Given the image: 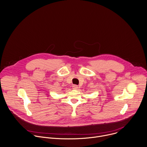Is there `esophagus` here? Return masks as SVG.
Masks as SVG:
<instances>
[{
  "instance_id": "obj_1",
  "label": "esophagus",
  "mask_w": 147,
  "mask_h": 147,
  "mask_svg": "<svg viewBox=\"0 0 147 147\" xmlns=\"http://www.w3.org/2000/svg\"><path fill=\"white\" fill-rule=\"evenodd\" d=\"M78 88V86H76V85H74L72 86V89L73 90H77Z\"/></svg>"
}]
</instances>
